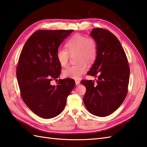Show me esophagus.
Segmentation results:
<instances>
[{
	"label": "esophagus",
	"instance_id": "1",
	"mask_svg": "<svg viewBox=\"0 0 147 147\" xmlns=\"http://www.w3.org/2000/svg\"><path fill=\"white\" fill-rule=\"evenodd\" d=\"M80 81H79V80H76V86H78V85H79L80 84Z\"/></svg>",
	"mask_w": 147,
	"mask_h": 147
}]
</instances>
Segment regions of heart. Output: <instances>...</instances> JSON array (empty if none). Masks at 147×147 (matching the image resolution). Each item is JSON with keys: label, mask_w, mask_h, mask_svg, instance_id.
<instances>
[{"label": "heart", "mask_w": 147, "mask_h": 147, "mask_svg": "<svg viewBox=\"0 0 147 147\" xmlns=\"http://www.w3.org/2000/svg\"><path fill=\"white\" fill-rule=\"evenodd\" d=\"M67 51L63 49H58L56 53V58L61 67H66L69 59V54L76 53V65L68 67L63 70V76L65 78L75 80L79 79L86 72L87 63H92L95 60L97 53V46L94 38L80 34L72 36L66 43Z\"/></svg>", "instance_id": "b5f03b06"}]
</instances>
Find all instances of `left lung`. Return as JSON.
<instances>
[{
	"mask_svg": "<svg viewBox=\"0 0 147 147\" xmlns=\"http://www.w3.org/2000/svg\"><path fill=\"white\" fill-rule=\"evenodd\" d=\"M90 35L96 40L97 53L87 74L97 80H82L86 87L84 102L92 115L104 117L118 108L128 93L129 68L119 41L106 29L94 28Z\"/></svg>",
	"mask_w": 147,
	"mask_h": 147,
	"instance_id": "left-lung-1",
	"label": "left lung"
}]
</instances>
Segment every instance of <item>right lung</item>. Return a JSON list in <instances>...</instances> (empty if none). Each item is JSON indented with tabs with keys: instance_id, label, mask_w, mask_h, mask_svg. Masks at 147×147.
I'll return each mask as SVG.
<instances>
[{
	"instance_id": "right-lung-1",
	"label": "right lung",
	"mask_w": 147,
	"mask_h": 147,
	"mask_svg": "<svg viewBox=\"0 0 147 147\" xmlns=\"http://www.w3.org/2000/svg\"><path fill=\"white\" fill-rule=\"evenodd\" d=\"M73 30H38L26 42L19 57L16 76L26 106L41 118H53L62 112L76 86L71 79L56 80L61 66L56 58L60 45Z\"/></svg>"
}]
</instances>
